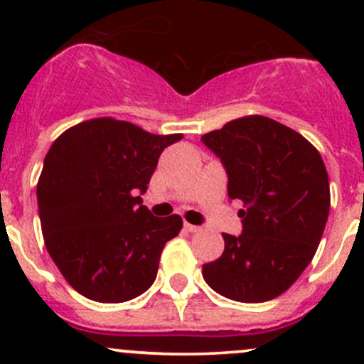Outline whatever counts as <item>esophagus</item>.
I'll return each mask as SVG.
<instances>
[{"label": "esophagus", "instance_id": "34e87169", "mask_svg": "<svg viewBox=\"0 0 364 364\" xmlns=\"http://www.w3.org/2000/svg\"><path fill=\"white\" fill-rule=\"evenodd\" d=\"M185 229L188 230V232H199V230H200V227H199V225H192V223L185 222Z\"/></svg>", "mask_w": 364, "mask_h": 364}]
</instances>
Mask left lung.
<instances>
[{
	"mask_svg": "<svg viewBox=\"0 0 364 364\" xmlns=\"http://www.w3.org/2000/svg\"><path fill=\"white\" fill-rule=\"evenodd\" d=\"M240 199L243 232L223 234L225 250L204 264L215 292L241 303L284 294L314 259L329 215V179L317 149L266 116H245L200 137Z\"/></svg>",
	"mask_w": 364,
	"mask_h": 364,
	"instance_id": "left-lung-1",
	"label": "left lung"
}]
</instances>
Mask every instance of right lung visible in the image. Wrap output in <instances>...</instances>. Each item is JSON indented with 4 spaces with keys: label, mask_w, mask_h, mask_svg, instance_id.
<instances>
[{
    "label": "right lung",
    "mask_w": 364,
    "mask_h": 364,
    "mask_svg": "<svg viewBox=\"0 0 364 364\" xmlns=\"http://www.w3.org/2000/svg\"><path fill=\"white\" fill-rule=\"evenodd\" d=\"M181 139L97 117L53 142L36 185L40 223L50 259L79 294L123 303L153 285L183 220L153 216L141 196L161 151Z\"/></svg>",
    "instance_id": "add662e5"
}]
</instances>
